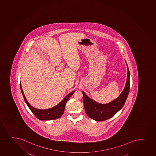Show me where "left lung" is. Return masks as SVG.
Here are the masks:
<instances>
[{"label":"left lung","mask_w":156,"mask_h":156,"mask_svg":"<svg viewBox=\"0 0 156 156\" xmlns=\"http://www.w3.org/2000/svg\"><path fill=\"white\" fill-rule=\"evenodd\" d=\"M126 65L128 71L126 83L122 92L115 100L105 104L98 103L89 98L85 92L82 91L84 108L89 118L97 121H105L115 115L124 105L130 89V72L127 63Z\"/></svg>","instance_id":"left-lung-1"}]
</instances>
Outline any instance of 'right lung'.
Returning <instances> with one entry per match:
<instances>
[{"mask_svg":"<svg viewBox=\"0 0 156 156\" xmlns=\"http://www.w3.org/2000/svg\"><path fill=\"white\" fill-rule=\"evenodd\" d=\"M20 86L21 92L23 95L24 100L27 104V105H28L30 109L33 112V114L37 118L40 120H44V121L56 120L60 118L64 113L66 103L69 100V98H70L71 96L75 92V91H73L72 92H71L70 94H68L67 96L65 97V98L55 106L51 108L43 110V109H38L34 108L30 104L28 101L27 100L25 94H23V91L21 88V83H20Z\"/></svg>","mask_w":156,"mask_h":156,"instance_id":"right-lung-1","label":"right lung"}]
</instances>
